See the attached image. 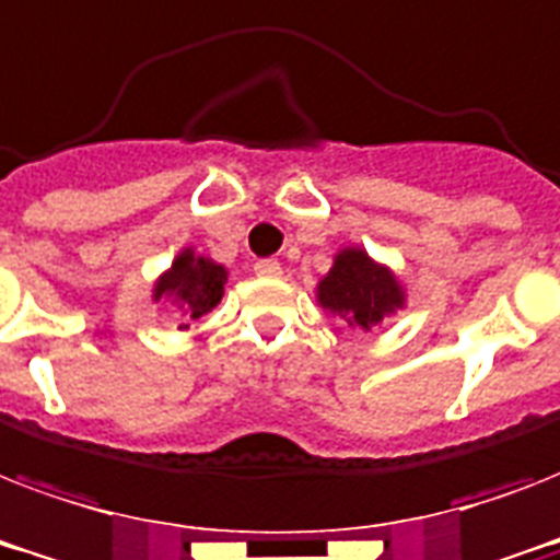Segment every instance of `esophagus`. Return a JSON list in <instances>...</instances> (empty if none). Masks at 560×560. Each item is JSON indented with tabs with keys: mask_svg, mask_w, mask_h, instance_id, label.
Segmentation results:
<instances>
[{
	"mask_svg": "<svg viewBox=\"0 0 560 560\" xmlns=\"http://www.w3.org/2000/svg\"><path fill=\"white\" fill-rule=\"evenodd\" d=\"M255 272L264 276V279H279L281 264L276 261V258H261V261H255Z\"/></svg>",
	"mask_w": 560,
	"mask_h": 560,
	"instance_id": "34e87169",
	"label": "esophagus"
}]
</instances>
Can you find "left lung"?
I'll use <instances>...</instances> for the list:
<instances>
[{"instance_id":"8db88e82","label":"left lung","mask_w":560,"mask_h":560,"mask_svg":"<svg viewBox=\"0 0 560 560\" xmlns=\"http://www.w3.org/2000/svg\"><path fill=\"white\" fill-rule=\"evenodd\" d=\"M316 299L325 311L369 331L404 305V290L386 267L374 264L358 246H349L334 258L331 272L316 288Z\"/></svg>"}]
</instances>
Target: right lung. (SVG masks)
<instances>
[{
	"label": "right lung",
	"instance_id": "add662e5",
	"mask_svg": "<svg viewBox=\"0 0 560 560\" xmlns=\"http://www.w3.org/2000/svg\"><path fill=\"white\" fill-rule=\"evenodd\" d=\"M223 284H226V267L202 255H194V249H183L177 261L171 264V270L156 281L153 299L174 296L183 316L191 323L218 305L223 296ZM179 328H188V325H179Z\"/></svg>",
	"mask_w": 560,
	"mask_h": 560
}]
</instances>
